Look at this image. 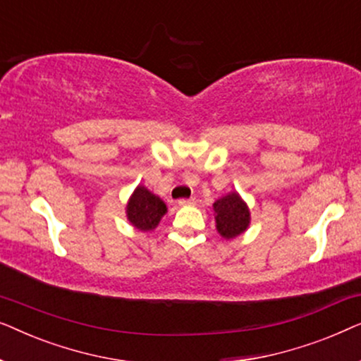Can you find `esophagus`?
I'll return each instance as SVG.
<instances>
[{"instance_id":"esophagus-1","label":"esophagus","mask_w":361,"mask_h":361,"mask_svg":"<svg viewBox=\"0 0 361 361\" xmlns=\"http://www.w3.org/2000/svg\"><path fill=\"white\" fill-rule=\"evenodd\" d=\"M197 204V199L195 197H190V199H180L179 200V205L180 207H185V205H195Z\"/></svg>"}]
</instances>
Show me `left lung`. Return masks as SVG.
I'll return each instance as SVG.
<instances>
[{"label": "left lung", "mask_w": 361, "mask_h": 361, "mask_svg": "<svg viewBox=\"0 0 361 361\" xmlns=\"http://www.w3.org/2000/svg\"><path fill=\"white\" fill-rule=\"evenodd\" d=\"M215 228L224 240H233L250 228V207L238 192H228L214 202Z\"/></svg>", "instance_id": "obj_1"}]
</instances>
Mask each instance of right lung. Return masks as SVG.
Segmentation results:
<instances>
[{"label": "right lung", "instance_id": "right-lung-1", "mask_svg": "<svg viewBox=\"0 0 361 361\" xmlns=\"http://www.w3.org/2000/svg\"><path fill=\"white\" fill-rule=\"evenodd\" d=\"M125 212L133 228L146 233L156 230L162 216L167 214V205L159 195L152 194L147 187L140 184L128 199Z\"/></svg>", "mask_w": 361, "mask_h": 361}]
</instances>
